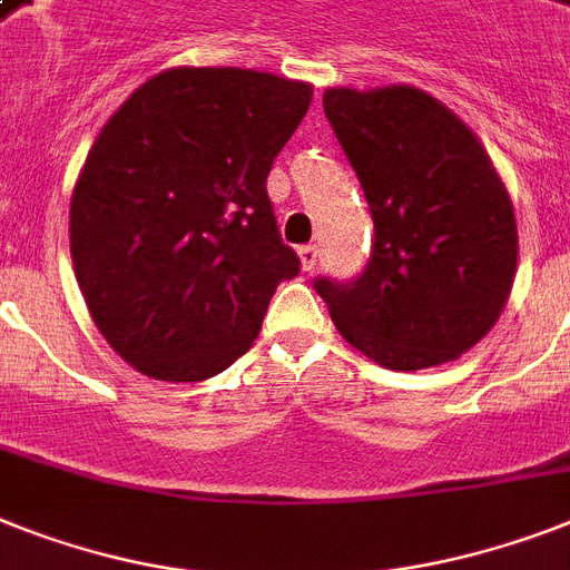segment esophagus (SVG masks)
I'll list each match as a JSON object with an SVG mask.
<instances>
[{"instance_id":"obj_1","label":"esophagus","mask_w":570,"mask_h":570,"mask_svg":"<svg viewBox=\"0 0 570 570\" xmlns=\"http://www.w3.org/2000/svg\"><path fill=\"white\" fill-rule=\"evenodd\" d=\"M298 257H301V266H304V272L316 269L318 248H316V245H301V248H298Z\"/></svg>"}]
</instances>
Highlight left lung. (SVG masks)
Listing matches in <instances>:
<instances>
[{
	"mask_svg": "<svg viewBox=\"0 0 570 570\" xmlns=\"http://www.w3.org/2000/svg\"><path fill=\"white\" fill-rule=\"evenodd\" d=\"M322 101L363 184L374 243L363 275L313 286L336 331L377 365L451 363L492 331L510 298V193L469 125L419 87H331Z\"/></svg>",
	"mask_w": 570,
	"mask_h": 570,
	"instance_id": "8db88e82",
	"label": "left lung"
}]
</instances>
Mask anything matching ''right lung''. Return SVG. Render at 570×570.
Here are the masks:
<instances>
[{
  "label": "right lung",
  "mask_w": 570,
  "mask_h": 570,
  "mask_svg": "<svg viewBox=\"0 0 570 570\" xmlns=\"http://www.w3.org/2000/svg\"><path fill=\"white\" fill-rule=\"evenodd\" d=\"M309 99L272 72L175 67L105 122L69 202V254L92 322L137 372H225L298 275L266 178Z\"/></svg>",
  "instance_id": "1"
}]
</instances>
